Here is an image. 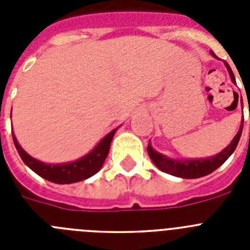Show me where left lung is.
<instances>
[{
  "mask_svg": "<svg viewBox=\"0 0 250 250\" xmlns=\"http://www.w3.org/2000/svg\"><path fill=\"white\" fill-rule=\"evenodd\" d=\"M210 54L213 55L214 57H216L213 51H210ZM224 63L225 66H227V68H228L231 81H233L234 83H235V77H234V74L233 71H231L230 66L228 65V62ZM243 124H244V118L242 119L239 131L237 132V135L234 136V139L231 140L230 144L225 147L224 150H222L219 154L210 156V158L193 159V160H189V159H188V160H180V159L167 158V156L163 155V154H160V152H158L156 150L152 149V146L150 145V141L149 145H147V154H149L152 163L156 165V167L160 169L161 171H164V173L184 179L202 178V176H205L208 175V174L213 173L214 170H216L220 165L224 164L225 160L233 154L235 147H237L238 143H239L240 135H242Z\"/></svg>",
  "mask_w": 250,
  "mask_h": 250,
  "instance_id": "8db88e82",
  "label": "left lung"
}]
</instances>
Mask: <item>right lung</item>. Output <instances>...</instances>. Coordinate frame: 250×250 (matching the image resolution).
<instances>
[{"instance_id": "add662e5", "label": "right lung", "mask_w": 250, "mask_h": 250, "mask_svg": "<svg viewBox=\"0 0 250 250\" xmlns=\"http://www.w3.org/2000/svg\"><path fill=\"white\" fill-rule=\"evenodd\" d=\"M116 130L118 127L109 132L89 154H86L85 156L71 161V163H65V164H47V163L37 160L28 155L27 152L20 146L13 131L12 138L22 161L37 175L46 179L48 182L56 183V184H71V183L81 182V180H85V179L95 175L101 169L106 156L109 154L110 144H111Z\"/></svg>"}]
</instances>
